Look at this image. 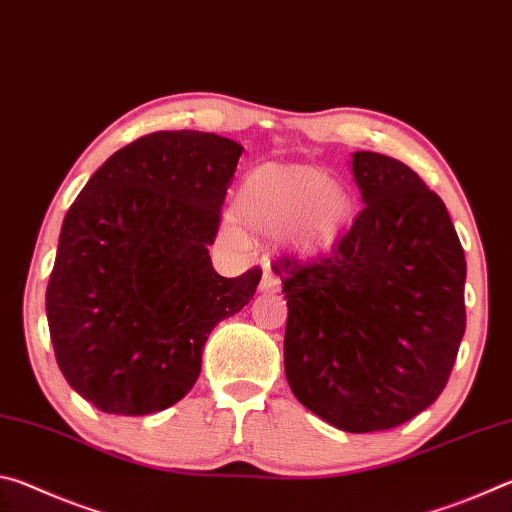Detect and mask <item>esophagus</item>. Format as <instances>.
<instances>
[{"mask_svg": "<svg viewBox=\"0 0 512 512\" xmlns=\"http://www.w3.org/2000/svg\"><path fill=\"white\" fill-rule=\"evenodd\" d=\"M280 291V277L271 271H264L262 280H259V293H275Z\"/></svg>", "mask_w": 512, "mask_h": 512, "instance_id": "obj_1", "label": "esophagus"}]
</instances>
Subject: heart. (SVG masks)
Returning a JSON list of instances; mask_svg holds the SVG:
<instances>
[{
  "label": "heart",
  "mask_w": 512,
  "mask_h": 512,
  "mask_svg": "<svg viewBox=\"0 0 512 512\" xmlns=\"http://www.w3.org/2000/svg\"><path fill=\"white\" fill-rule=\"evenodd\" d=\"M352 214L350 189L314 164H259L241 178L232 198V216L249 235L266 241L287 239L293 253L305 259L339 244ZM236 224L225 221L223 237L232 246L246 248L247 231Z\"/></svg>",
  "instance_id": "heart-1"
}]
</instances>
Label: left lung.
Returning <instances> with one entry per match:
<instances>
[{
    "instance_id": "obj_1",
    "label": "left lung",
    "mask_w": 512,
    "mask_h": 512,
    "mask_svg": "<svg viewBox=\"0 0 512 512\" xmlns=\"http://www.w3.org/2000/svg\"><path fill=\"white\" fill-rule=\"evenodd\" d=\"M363 201L327 257H282L284 375L350 433L393 429L438 400L465 334V253L445 203L388 155L350 160Z\"/></svg>"
}]
</instances>
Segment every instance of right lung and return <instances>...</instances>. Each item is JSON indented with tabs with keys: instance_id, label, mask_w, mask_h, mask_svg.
Here are the masks:
<instances>
[{
	"instance_id": "right-lung-1",
	"label": "right lung",
	"mask_w": 512,
	"mask_h": 512,
	"mask_svg": "<svg viewBox=\"0 0 512 512\" xmlns=\"http://www.w3.org/2000/svg\"><path fill=\"white\" fill-rule=\"evenodd\" d=\"M241 151L214 133L144 135L65 214L47 323L67 384L99 411L149 415L183 400L207 336L253 300L262 271L221 277L207 250Z\"/></svg>"
}]
</instances>
